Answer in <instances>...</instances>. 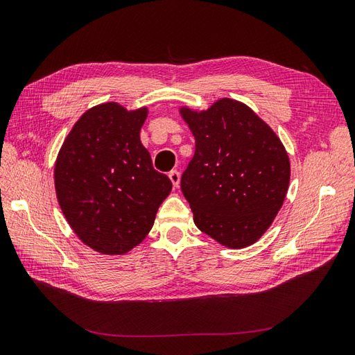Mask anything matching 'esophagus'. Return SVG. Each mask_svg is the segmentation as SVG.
<instances>
[{"mask_svg":"<svg viewBox=\"0 0 355 355\" xmlns=\"http://www.w3.org/2000/svg\"><path fill=\"white\" fill-rule=\"evenodd\" d=\"M169 180L172 181V184H174V187H178L180 184V172L178 171H171L169 172Z\"/></svg>","mask_w":355,"mask_h":355,"instance_id":"34e87169","label":"esophagus"}]
</instances>
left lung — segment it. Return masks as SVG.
<instances>
[{
  "label": "left lung",
  "mask_w": 355,
  "mask_h": 355,
  "mask_svg": "<svg viewBox=\"0 0 355 355\" xmlns=\"http://www.w3.org/2000/svg\"><path fill=\"white\" fill-rule=\"evenodd\" d=\"M180 114L195 136L193 159L181 175L195 225L225 248L250 246L285 201L291 165L284 144L248 105L228 97Z\"/></svg>",
  "instance_id": "obj_1"
}]
</instances>
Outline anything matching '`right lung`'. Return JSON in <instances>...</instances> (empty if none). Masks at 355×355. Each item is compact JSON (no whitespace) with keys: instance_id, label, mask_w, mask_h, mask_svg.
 I'll use <instances>...</instances> for the list:
<instances>
[{"instance_id":"right-lung-1","label":"right lung","mask_w":355,"mask_h":355,"mask_svg":"<svg viewBox=\"0 0 355 355\" xmlns=\"http://www.w3.org/2000/svg\"><path fill=\"white\" fill-rule=\"evenodd\" d=\"M147 107L102 103L79 118L53 169L58 204L79 240L124 255L147 237L171 180L153 168L139 132Z\"/></svg>"}]
</instances>
